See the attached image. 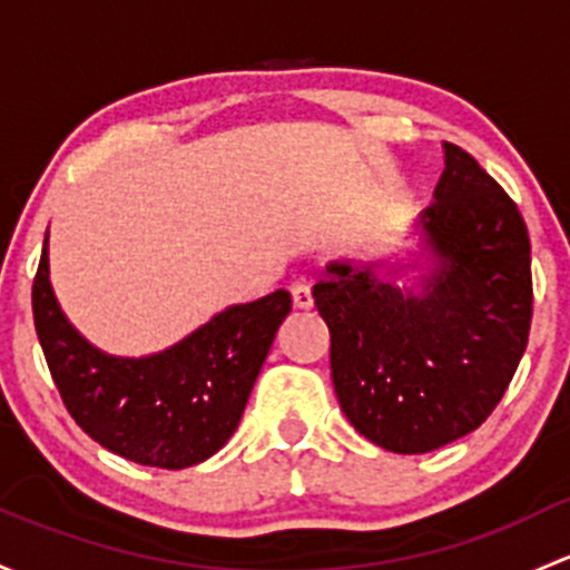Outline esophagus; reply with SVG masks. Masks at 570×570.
<instances>
[{
	"label": "esophagus",
	"instance_id": "obj_1",
	"mask_svg": "<svg viewBox=\"0 0 570 570\" xmlns=\"http://www.w3.org/2000/svg\"><path fill=\"white\" fill-rule=\"evenodd\" d=\"M289 292L295 308H311V305H314V295H311V286L305 284V281H295V284L289 286Z\"/></svg>",
	"mask_w": 570,
	"mask_h": 570
}]
</instances>
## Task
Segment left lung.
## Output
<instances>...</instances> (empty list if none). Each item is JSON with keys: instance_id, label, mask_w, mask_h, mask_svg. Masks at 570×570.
I'll use <instances>...</instances> for the list:
<instances>
[{"instance_id": "left-lung-1", "label": "left lung", "mask_w": 570, "mask_h": 570, "mask_svg": "<svg viewBox=\"0 0 570 570\" xmlns=\"http://www.w3.org/2000/svg\"><path fill=\"white\" fill-rule=\"evenodd\" d=\"M421 226L440 259L423 295L346 262L314 284L341 410L393 453L436 451L481 426L517 374L532 322L522 213L456 144L445 141Z\"/></svg>"}]
</instances>
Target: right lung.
Instances as JSON below:
<instances>
[{"mask_svg": "<svg viewBox=\"0 0 570 570\" xmlns=\"http://www.w3.org/2000/svg\"><path fill=\"white\" fill-rule=\"evenodd\" d=\"M286 289L232 305L160 355L125 361L89 346L70 327L48 284V239L32 284L35 331L70 417L117 456L183 470L235 434L278 325Z\"/></svg>", "mask_w": 570, "mask_h": 570, "instance_id": "obj_1", "label": "right lung"}]
</instances>
